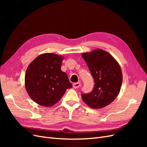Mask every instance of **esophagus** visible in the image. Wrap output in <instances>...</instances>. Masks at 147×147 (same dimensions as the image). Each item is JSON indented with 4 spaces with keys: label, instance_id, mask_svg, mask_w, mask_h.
<instances>
[{
    "label": "esophagus",
    "instance_id": "34e87169",
    "mask_svg": "<svg viewBox=\"0 0 147 147\" xmlns=\"http://www.w3.org/2000/svg\"><path fill=\"white\" fill-rule=\"evenodd\" d=\"M81 85V83L80 82H78V83H75L73 84V87L75 89H77L78 88H79L80 86Z\"/></svg>",
    "mask_w": 147,
    "mask_h": 147
}]
</instances>
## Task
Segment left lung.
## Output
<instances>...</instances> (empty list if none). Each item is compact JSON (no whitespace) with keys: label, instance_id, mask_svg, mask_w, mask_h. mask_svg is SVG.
Segmentation results:
<instances>
[{"label":"left lung","instance_id":"1","mask_svg":"<svg viewBox=\"0 0 147 147\" xmlns=\"http://www.w3.org/2000/svg\"><path fill=\"white\" fill-rule=\"evenodd\" d=\"M82 56L95 83L90 93L82 94V99L90 107L104 108L116 99L121 90L123 82L121 67L109 53L102 49L83 53Z\"/></svg>","mask_w":147,"mask_h":147}]
</instances>
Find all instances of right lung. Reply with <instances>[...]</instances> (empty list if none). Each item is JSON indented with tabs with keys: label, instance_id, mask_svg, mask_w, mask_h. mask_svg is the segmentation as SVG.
I'll return each instance as SVG.
<instances>
[{
	"label": "right lung",
	"instance_id": "1",
	"mask_svg": "<svg viewBox=\"0 0 147 147\" xmlns=\"http://www.w3.org/2000/svg\"><path fill=\"white\" fill-rule=\"evenodd\" d=\"M64 56L43 53L28 65L25 74V88L33 101L51 107L63 96L67 89L72 87L67 74L61 67Z\"/></svg>",
	"mask_w": 147,
	"mask_h": 147
}]
</instances>
